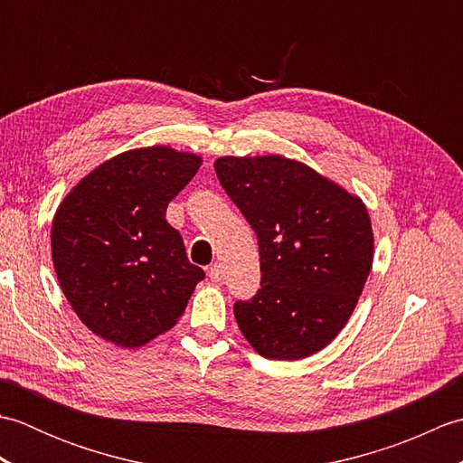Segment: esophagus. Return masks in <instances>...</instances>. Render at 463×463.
<instances>
[{
    "label": "esophagus",
    "instance_id": "1",
    "mask_svg": "<svg viewBox=\"0 0 463 463\" xmlns=\"http://www.w3.org/2000/svg\"><path fill=\"white\" fill-rule=\"evenodd\" d=\"M222 264H219V262H214V264H211L209 267V279L213 280V282H221L222 280Z\"/></svg>",
    "mask_w": 463,
    "mask_h": 463
}]
</instances>
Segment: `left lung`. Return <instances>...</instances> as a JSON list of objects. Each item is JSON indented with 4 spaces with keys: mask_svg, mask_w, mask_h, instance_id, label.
<instances>
[{
    "mask_svg": "<svg viewBox=\"0 0 463 463\" xmlns=\"http://www.w3.org/2000/svg\"><path fill=\"white\" fill-rule=\"evenodd\" d=\"M214 171L259 239L260 288L234 302L244 338L270 360L322 350L348 322L372 269L366 206L279 155L221 156Z\"/></svg>",
    "mask_w": 463,
    "mask_h": 463,
    "instance_id": "obj_1",
    "label": "left lung"
}]
</instances>
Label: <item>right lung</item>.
<instances>
[{"mask_svg":"<svg viewBox=\"0 0 463 463\" xmlns=\"http://www.w3.org/2000/svg\"><path fill=\"white\" fill-rule=\"evenodd\" d=\"M201 156L149 146L97 166L59 206L53 267L65 298L97 336L137 348L173 328L204 270L186 259L166 204Z\"/></svg>","mask_w":463,"mask_h":463,"instance_id":"right-lung-1","label":"right lung"}]
</instances>
